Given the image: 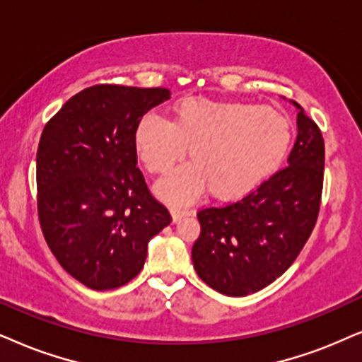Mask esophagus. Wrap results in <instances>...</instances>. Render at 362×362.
Returning a JSON list of instances; mask_svg holds the SVG:
<instances>
[{
  "mask_svg": "<svg viewBox=\"0 0 362 362\" xmlns=\"http://www.w3.org/2000/svg\"><path fill=\"white\" fill-rule=\"evenodd\" d=\"M187 215H192V210H185V209H172V221H173V223L180 222L182 218L187 217Z\"/></svg>",
  "mask_w": 362,
  "mask_h": 362,
  "instance_id": "obj_1",
  "label": "esophagus"
}]
</instances>
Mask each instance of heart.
I'll return each instance as SVG.
<instances>
[{
  "label": "heart",
  "mask_w": 362,
  "mask_h": 362,
  "mask_svg": "<svg viewBox=\"0 0 362 362\" xmlns=\"http://www.w3.org/2000/svg\"><path fill=\"white\" fill-rule=\"evenodd\" d=\"M292 139L291 122L271 107L185 100L173 120L147 113L135 128L140 162L153 175L168 173L190 148V165L157 187L172 204L194 200L205 189L218 200H237L281 167Z\"/></svg>",
  "instance_id": "heart-1"
}]
</instances>
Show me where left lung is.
Returning <instances> with one entry per match:
<instances>
[{"mask_svg":"<svg viewBox=\"0 0 362 362\" xmlns=\"http://www.w3.org/2000/svg\"><path fill=\"white\" fill-rule=\"evenodd\" d=\"M287 167L240 200L197 212L192 247L199 277L226 296H247L281 277L313 234L321 209L324 139L300 108Z\"/></svg>","mask_w":362,"mask_h":362,"instance_id":"1","label":"left lung"}]
</instances>
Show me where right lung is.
<instances>
[{
    "label": "right lung",
    "mask_w": 362,
    "mask_h": 362,
    "mask_svg": "<svg viewBox=\"0 0 362 362\" xmlns=\"http://www.w3.org/2000/svg\"><path fill=\"white\" fill-rule=\"evenodd\" d=\"M167 88L93 85L49 118L36 152L38 217L65 271L93 291L144 269L147 245L172 222L136 167L135 128Z\"/></svg>",
    "instance_id": "right-lung-1"
}]
</instances>
